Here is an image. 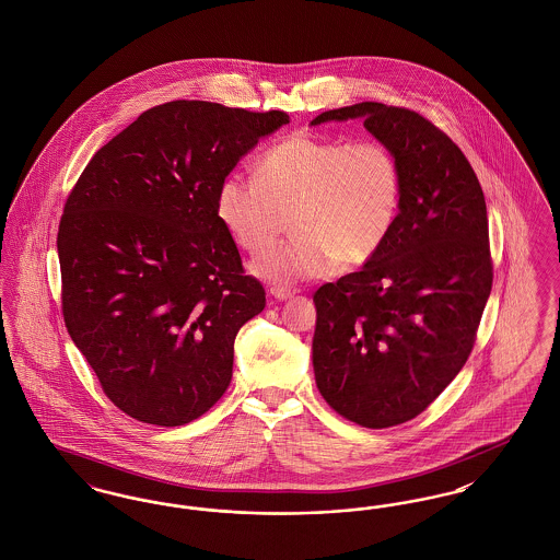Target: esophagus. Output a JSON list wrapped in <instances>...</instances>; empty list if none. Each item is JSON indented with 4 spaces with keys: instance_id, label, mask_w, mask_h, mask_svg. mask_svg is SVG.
Returning <instances> with one entry per match:
<instances>
[{
    "instance_id": "1",
    "label": "esophagus",
    "mask_w": 560,
    "mask_h": 560,
    "mask_svg": "<svg viewBox=\"0 0 560 560\" xmlns=\"http://www.w3.org/2000/svg\"><path fill=\"white\" fill-rule=\"evenodd\" d=\"M270 295L275 298V300H290V298H293L295 295V290H292V288H281V285H275V288H270Z\"/></svg>"
}]
</instances>
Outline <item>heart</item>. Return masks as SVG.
Here are the masks:
<instances>
[{
  "label": "heart",
  "mask_w": 560,
  "mask_h": 560,
  "mask_svg": "<svg viewBox=\"0 0 560 560\" xmlns=\"http://www.w3.org/2000/svg\"><path fill=\"white\" fill-rule=\"evenodd\" d=\"M402 201L399 158L380 140L295 132L258 158L254 178L229 174L213 210L241 249L256 254L293 215L292 242L260 254L252 270L272 283L317 279L368 265L393 235Z\"/></svg>",
  "instance_id": "obj_1"
}]
</instances>
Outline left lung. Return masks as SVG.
<instances>
[{
	"mask_svg": "<svg viewBox=\"0 0 560 560\" xmlns=\"http://www.w3.org/2000/svg\"><path fill=\"white\" fill-rule=\"evenodd\" d=\"M357 117L399 158L402 201L377 256L313 295V368L334 411L388 428L420 416L468 361L493 265L485 195L452 138L382 103L325 110L311 124Z\"/></svg>",
	"mask_w": 560,
	"mask_h": 560,
	"instance_id": "obj_1",
	"label": "left lung"
}]
</instances>
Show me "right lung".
Listing matches in <instances>:
<instances>
[{
  "label": "right lung",
  "mask_w": 560,
  "mask_h": 560,
  "mask_svg": "<svg viewBox=\"0 0 560 560\" xmlns=\"http://www.w3.org/2000/svg\"><path fill=\"white\" fill-rule=\"evenodd\" d=\"M290 124L206 101L144 110L81 172L58 226L62 317L105 395L133 420L183 427L233 377L267 293L220 224L215 188Z\"/></svg>",
  "instance_id": "right-lung-1"
}]
</instances>
